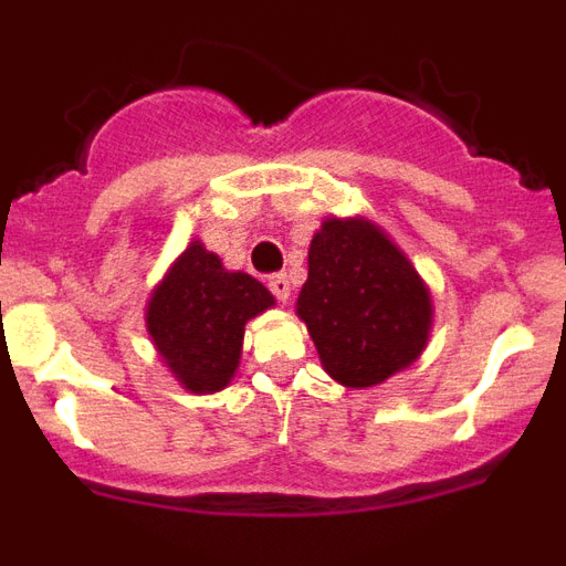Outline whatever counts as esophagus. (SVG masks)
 I'll return each mask as SVG.
<instances>
[{"instance_id": "obj_1", "label": "esophagus", "mask_w": 566, "mask_h": 566, "mask_svg": "<svg viewBox=\"0 0 566 566\" xmlns=\"http://www.w3.org/2000/svg\"><path fill=\"white\" fill-rule=\"evenodd\" d=\"M269 292H272L280 303H286V300L292 297V283H289L286 274H272V277H269Z\"/></svg>"}]
</instances>
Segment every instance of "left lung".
I'll return each mask as SVG.
<instances>
[{"label":"left lung","instance_id":"left-lung-1","mask_svg":"<svg viewBox=\"0 0 566 566\" xmlns=\"http://www.w3.org/2000/svg\"><path fill=\"white\" fill-rule=\"evenodd\" d=\"M297 314L323 368L348 388H368L422 354L431 297L408 258L374 223L328 218L308 249Z\"/></svg>","mask_w":566,"mask_h":566}]
</instances>
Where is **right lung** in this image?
Here are the masks:
<instances>
[{"mask_svg": "<svg viewBox=\"0 0 566 566\" xmlns=\"http://www.w3.org/2000/svg\"><path fill=\"white\" fill-rule=\"evenodd\" d=\"M272 303L263 283L243 272H227L218 254L192 243L155 289L147 328L184 388L214 394L238 368L247 319Z\"/></svg>", "mask_w": 566, "mask_h": 566, "instance_id": "add662e5", "label": "right lung"}]
</instances>
